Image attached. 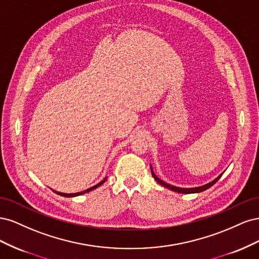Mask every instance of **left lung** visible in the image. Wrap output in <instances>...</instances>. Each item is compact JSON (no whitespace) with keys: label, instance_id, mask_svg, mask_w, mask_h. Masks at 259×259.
I'll use <instances>...</instances> for the list:
<instances>
[{"label":"left lung","instance_id":"left-lung-1","mask_svg":"<svg viewBox=\"0 0 259 259\" xmlns=\"http://www.w3.org/2000/svg\"><path fill=\"white\" fill-rule=\"evenodd\" d=\"M150 167H151V173H152V176H153V178L156 180V183L160 184V185H161V186H163V187L167 188V189H169V190H171V191H175V192H178V193H199V192L204 191V190L208 189V188H210V187L213 186V185H215V184L218 182V179L221 178V177H222V175L224 174V171H223V173H222L221 175H219L218 177H216L214 180H211V182H209L208 184H205V185L200 186V187H193V188H180V187H176V186L169 185V184H167V183H165V182H163L162 179H160L158 176H156V175L154 174V171H153V169H152V166H151V165H150Z\"/></svg>","mask_w":259,"mask_h":259}]
</instances>
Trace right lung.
Here are the masks:
<instances>
[{"label":"right lung","mask_w":259,"mask_h":259,"mask_svg":"<svg viewBox=\"0 0 259 259\" xmlns=\"http://www.w3.org/2000/svg\"><path fill=\"white\" fill-rule=\"evenodd\" d=\"M107 178H108V177H106L105 179L101 180V182H100V183H98L97 185L93 186V187L89 188V189H86V190H84V191H81V192H76V193H62V192H58V191H55V190H53V191H54L55 193H57V194L61 195V197H65V198H73V197H77V195H81V194H83V193L90 192V191H92V190H94V189H96V188H98L99 186H101V185H103V184L106 182Z\"/></svg>","instance_id":"right-lung-1"}]
</instances>
